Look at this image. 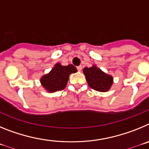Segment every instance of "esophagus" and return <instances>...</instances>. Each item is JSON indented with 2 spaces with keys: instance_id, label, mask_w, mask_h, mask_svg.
Returning <instances> with one entry per match:
<instances>
[{
  "instance_id": "34e87169",
  "label": "esophagus",
  "mask_w": 149,
  "mask_h": 149,
  "mask_svg": "<svg viewBox=\"0 0 149 149\" xmlns=\"http://www.w3.org/2000/svg\"><path fill=\"white\" fill-rule=\"evenodd\" d=\"M77 70H78L79 72H81V71L82 70V66H81V65H79V66L77 67Z\"/></svg>"
}]
</instances>
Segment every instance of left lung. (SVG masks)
<instances>
[{"instance_id":"8db88e82","label":"left lung","mask_w":149,"mask_h":149,"mask_svg":"<svg viewBox=\"0 0 149 149\" xmlns=\"http://www.w3.org/2000/svg\"><path fill=\"white\" fill-rule=\"evenodd\" d=\"M84 75L89 87L98 92H107L110 90L113 84V77L110 74L105 73L96 65L92 67H85L83 69Z\"/></svg>"}]
</instances>
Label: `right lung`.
<instances>
[{
	"label": "right lung",
	"mask_w": 149,
	"mask_h": 149,
	"mask_svg": "<svg viewBox=\"0 0 149 149\" xmlns=\"http://www.w3.org/2000/svg\"><path fill=\"white\" fill-rule=\"evenodd\" d=\"M77 72L76 67L72 64L62 65L60 63H57L48 74L41 77V85L48 93L63 90L66 86L69 75Z\"/></svg>",
	"instance_id": "add662e5"
}]
</instances>
